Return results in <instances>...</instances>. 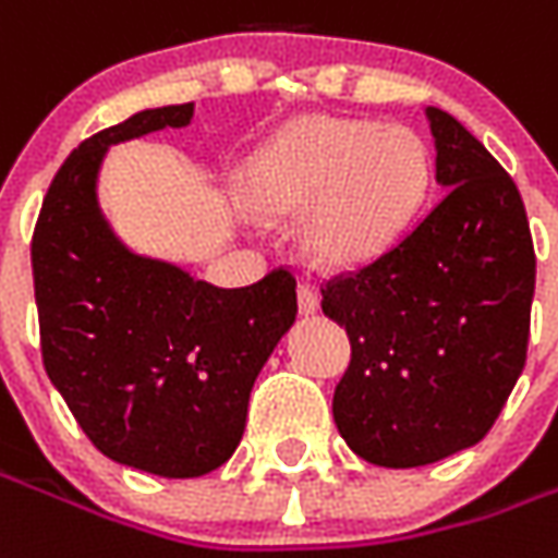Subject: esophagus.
Here are the masks:
<instances>
[{
  "mask_svg": "<svg viewBox=\"0 0 558 558\" xmlns=\"http://www.w3.org/2000/svg\"><path fill=\"white\" fill-rule=\"evenodd\" d=\"M299 311H302V314H317L319 311V292H317V287H311V283H302V287H299Z\"/></svg>",
  "mask_w": 558,
  "mask_h": 558,
  "instance_id": "34e87169",
  "label": "esophagus"
}]
</instances>
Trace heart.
Segmentation results:
<instances>
[{
	"mask_svg": "<svg viewBox=\"0 0 558 558\" xmlns=\"http://www.w3.org/2000/svg\"><path fill=\"white\" fill-rule=\"evenodd\" d=\"M432 181L426 144L404 126L305 117L253 157L244 193L253 208L299 214V244L311 263H372L411 229Z\"/></svg>",
	"mask_w": 558,
	"mask_h": 558,
	"instance_id": "obj_1",
	"label": "heart"
}]
</instances>
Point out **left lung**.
Instances as JSON below:
<instances>
[{
	"mask_svg": "<svg viewBox=\"0 0 558 558\" xmlns=\"http://www.w3.org/2000/svg\"><path fill=\"white\" fill-rule=\"evenodd\" d=\"M441 202L356 275L326 283L323 314L353 356L332 414L372 465L416 469L474 447L523 374L535 247L520 190L441 108H426Z\"/></svg>",
	"mask_w": 558,
	"mask_h": 558,
	"instance_id": "obj_1",
	"label": "left lung"
}]
</instances>
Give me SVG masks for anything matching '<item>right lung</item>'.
<instances>
[{
  "label": "right lung",
  "mask_w": 558,
  "mask_h": 558,
  "mask_svg": "<svg viewBox=\"0 0 558 558\" xmlns=\"http://www.w3.org/2000/svg\"><path fill=\"white\" fill-rule=\"evenodd\" d=\"M196 105L147 108L62 162L33 235L41 360L93 447L157 477H202L235 453L256 374L295 323L287 268L220 290L130 251L99 208L111 144L181 130Z\"/></svg>",
  "instance_id": "obj_1"
}]
</instances>
